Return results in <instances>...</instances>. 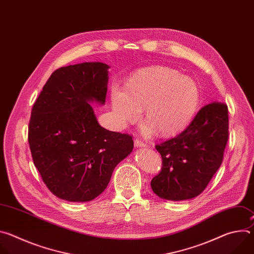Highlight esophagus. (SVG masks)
<instances>
[{
  "mask_svg": "<svg viewBox=\"0 0 254 254\" xmlns=\"http://www.w3.org/2000/svg\"><path fill=\"white\" fill-rule=\"evenodd\" d=\"M146 146L147 144H144L142 141H140L139 139H134V147H136V148H138V147H143V148H146Z\"/></svg>",
  "mask_w": 254,
  "mask_h": 254,
  "instance_id": "obj_1",
  "label": "esophagus"
}]
</instances>
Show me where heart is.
Masks as SVG:
<instances>
[{
  "label": "heart",
  "mask_w": 254,
  "mask_h": 254,
  "mask_svg": "<svg viewBox=\"0 0 254 254\" xmlns=\"http://www.w3.org/2000/svg\"><path fill=\"white\" fill-rule=\"evenodd\" d=\"M113 115L117 127L126 128L134 123L143 108L141 131L150 136L159 131L173 136L188 127L201 101L198 83L167 66H152L133 73L126 82V91L113 88Z\"/></svg>",
  "instance_id": "b5f03b06"
}]
</instances>
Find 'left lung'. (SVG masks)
I'll return each mask as SVG.
<instances>
[{
	"instance_id": "obj_1",
	"label": "left lung",
	"mask_w": 254,
	"mask_h": 254,
	"mask_svg": "<svg viewBox=\"0 0 254 254\" xmlns=\"http://www.w3.org/2000/svg\"><path fill=\"white\" fill-rule=\"evenodd\" d=\"M228 124L227 105L214 101L201 108L184 131L156 144L163 166L151 181L154 193L171 201L200 195L222 164Z\"/></svg>"
}]
</instances>
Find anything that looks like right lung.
Here are the masks:
<instances>
[{"label":"right lung","mask_w":254,"mask_h":254,"mask_svg":"<svg viewBox=\"0 0 254 254\" xmlns=\"http://www.w3.org/2000/svg\"><path fill=\"white\" fill-rule=\"evenodd\" d=\"M108 66L84 62L55 70L35 101L28 141L47 188L69 202L91 201L133 149L132 137L100 127L89 102L105 103Z\"/></svg>","instance_id":"obj_1"}]
</instances>
